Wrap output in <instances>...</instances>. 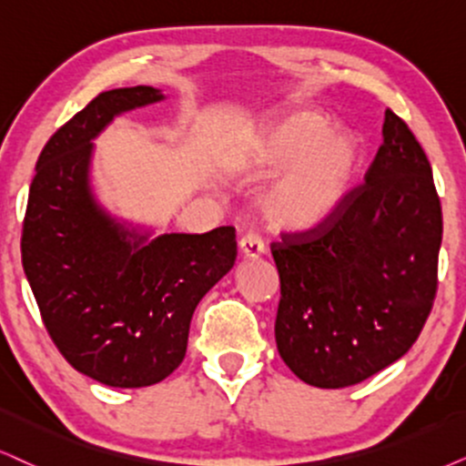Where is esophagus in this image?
Listing matches in <instances>:
<instances>
[{
  "label": "esophagus",
  "mask_w": 466,
  "mask_h": 466,
  "mask_svg": "<svg viewBox=\"0 0 466 466\" xmlns=\"http://www.w3.org/2000/svg\"><path fill=\"white\" fill-rule=\"evenodd\" d=\"M238 251L243 258H260L264 253L262 238L256 237V234H245V237L238 240Z\"/></svg>",
  "instance_id": "34e87169"
}]
</instances>
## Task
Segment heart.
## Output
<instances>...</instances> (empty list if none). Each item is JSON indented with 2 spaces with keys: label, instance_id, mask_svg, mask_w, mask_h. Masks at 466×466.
I'll return each instance as SVG.
<instances>
[{
  "label": "heart",
  "instance_id": "heart-1",
  "mask_svg": "<svg viewBox=\"0 0 466 466\" xmlns=\"http://www.w3.org/2000/svg\"><path fill=\"white\" fill-rule=\"evenodd\" d=\"M363 144L350 131H329L314 109L275 116L237 152L240 169L277 174L260 196V213L273 229H311L325 223L352 189Z\"/></svg>",
  "mask_w": 466,
  "mask_h": 466
}]
</instances>
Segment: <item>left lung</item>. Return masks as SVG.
I'll return each instance as SVG.
<instances>
[{"label": "left lung", "instance_id": "obj_1", "mask_svg": "<svg viewBox=\"0 0 466 466\" xmlns=\"http://www.w3.org/2000/svg\"><path fill=\"white\" fill-rule=\"evenodd\" d=\"M443 213L426 152L385 111L365 182L320 226L270 245L277 350L308 385H357L409 352L439 288Z\"/></svg>", "mask_w": 466, "mask_h": 466}]
</instances>
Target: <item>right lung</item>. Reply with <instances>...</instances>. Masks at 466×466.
I'll use <instances>...</instances> for the list:
<instances>
[{"label":"right lung","mask_w":466,"mask_h":466,"mask_svg":"<svg viewBox=\"0 0 466 466\" xmlns=\"http://www.w3.org/2000/svg\"><path fill=\"white\" fill-rule=\"evenodd\" d=\"M161 98L150 86L103 92L57 128L23 219V270L46 333L76 372L109 387L167 379L185 359L198 303L237 260L232 226L144 243L94 202L92 137L114 116Z\"/></svg>","instance_id":"1"}]
</instances>
